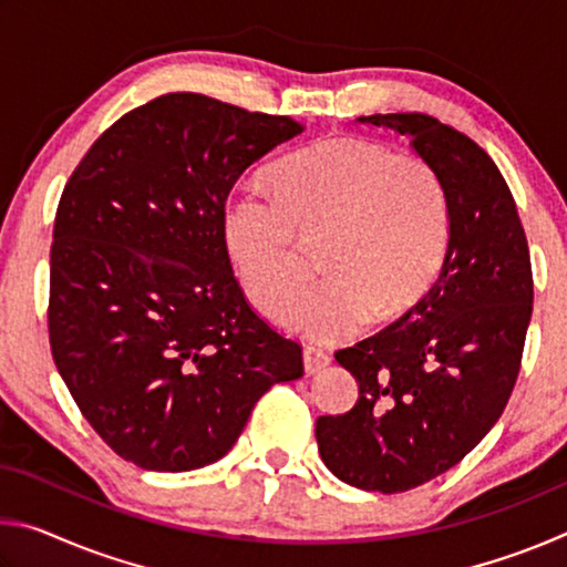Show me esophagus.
<instances>
[{"mask_svg": "<svg viewBox=\"0 0 567 567\" xmlns=\"http://www.w3.org/2000/svg\"><path fill=\"white\" fill-rule=\"evenodd\" d=\"M302 362H305V372L307 375H315V372H320L328 368V364L332 362V358L324 350H318V348H305L302 352Z\"/></svg>", "mask_w": 567, "mask_h": 567, "instance_id": "esophagus-1", "label": "esophagus"}]
</instances>
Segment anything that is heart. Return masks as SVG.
Here are the masks:
<instances>
[{"label":"heart","instance_id":"obj_1","mask_svg":"<svg viewBox=\"0 0 567 567\" xmlns=\"http://www.w3.org/2000/svg\"><path fill=\"white\" fill-rule=\"evenodd\" d=\"M272 197L235 195L223 235L239 280L272 320H287L320 244L329 280L295 311L318 342L350 338L372 315L412 310L433 287L450 243L445 182L425 157L362 137L315 142L267 169Z\"/></svg>","mask_w":567,"mask_h":567}]
</instances>
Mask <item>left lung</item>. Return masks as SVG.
<instances>
[{"label":"left lung","mask_w":567,"mask_h":567,"mask_svg":"<svg viewBox=\"0 0 567 567\" xmlns=\"http://www.w3.org/2000/svg\"><path fill=\"white\" fill-rule=\"evenodd\" d=\"M358 122L405 134L450 203L437 282L385 330L334 352L360 398L315 422L334 477L390 495L457 465L503 415L533 315V270L511 187L477 142L420 112Z\"/></svg>","instance_id":"left-lung-1"}]
</instances>
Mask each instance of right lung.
<instances>
[{"instance_id": "obj_1", "label": "right lung", "mask_w": 567, "mask_h": 567, "mask_svg": "<svg viewBox=\"0 0 567 567\" xmlns=\"http://www.w3.org/2000/svg\"><path fill=\"white\" fill-rule=\"evenodd\" d=\"M305 127L172 92L102 132L64 185L50 252V344L114 453L185 473L229 453L302 348L235 280L223 213L239 175Z\"/></svg>"}]
</instances>
